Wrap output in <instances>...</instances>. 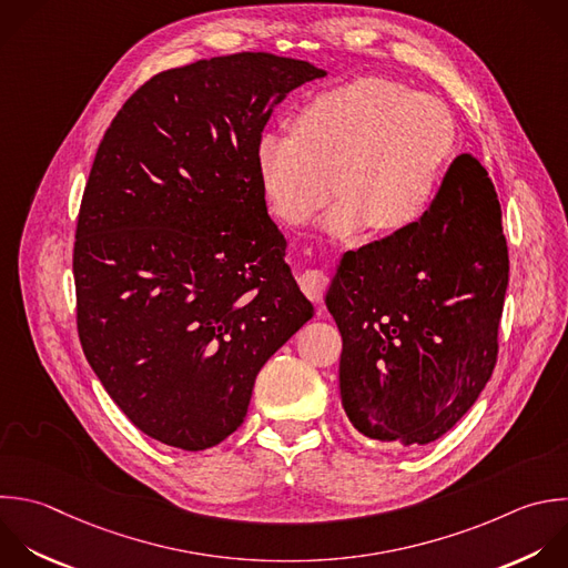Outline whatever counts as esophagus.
Listing matches in <instances>:
<instances>
[{
  "instance_id": "esophagus-1",
  "label": "esophagus",
  "mask_w": 568,
  "mask_h": 568,
  "mask_svg": "<svg viewBox=\"0 0 568 568\" xmlns=\"http://www.w3.org/2000/svg\"><path fill=\"white\" fill-rule=\"evenodd\" d=\"M326 275L324 271H317V268H308L302 273L300 277V286L302 291L313 300V302H322L324 297V291H326Z\"/></svg>"
}]
</instances>
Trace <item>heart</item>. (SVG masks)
Listing matches in <instances>:
<instances>
[{
  "instance_id": "b5f03b06",
  "label": "heart",
  "mask_w": 568,
  "mask_h": 568,
  "mask_svg": "<svg viewBox=\"0 0 568 568\" xmlns=\"http://www.w3.org/2000/svg\"><path fill=\"white\" fill-rule=\"evenodd\" d=\"M455 155V124L442 102L384 80L362 78L306 102L293 135L264 133L257 169L266 197L288 224L331 204L324 231L348 240L371 226L395 235L433 209Z\"/></svg>"
}]
</instances>
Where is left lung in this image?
Here are the masks:
<instances>
[{
    "label": "left lung",
    "mask_w": 568,
    "mask_h": 568,
    "mask_svg": "<svg viewBox=\"0 0 568 568\" xmlns=\"http://www.w3.org/2000/svg\"><path fill=\"white\" fill-rule=\"evenodd\" d=\"M506 286L497 193L464 153L419 224L348 251L331 282L351 424L404 446L448 433L490 379Z\"/></svg>",
    "instance_id": "left-lung-1"
}]
</instances>
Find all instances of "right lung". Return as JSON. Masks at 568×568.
Instances as JSON below:
<instances>
[{
    "mask_svg": "<svg viewBox=\"0 0 568 568\" xmlns=\"http://www.w3.org/2000/svg\"><path fill=\"white\" fill-rule=\"evenodd\" d=\"M324 75L271 53L171 69L98 149L73 253L78 331L111 399L162 444L204 450L237 430L260 368L313 317L257 142L275 106Z\"/></svg>",
    "mask_w": 568,
    "mask_h": 568,
    "instance_id": "1",
    "label": "right lung"
}]
</instances>
